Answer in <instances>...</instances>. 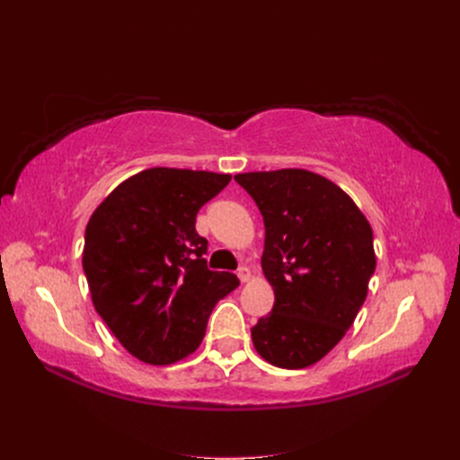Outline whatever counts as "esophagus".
Wrapping results in <instances>:
<instances>
[{
  "mask_svg": "<svg viewBox=\"0 0 460 460\" xmlns=\"http://www.w3.org/2000/svg\"><path fill=\"white\" fill-rule=\"evenodd\" d=\"M238 278L242 282H249V280H252V270H249L247 267H240L238 269Z\"/></svg>",
  "mask_w": 460,
  "mask_h": 460,
  "instance_id": "34e87169",
  "label": "esophagus"
}]
</instances>
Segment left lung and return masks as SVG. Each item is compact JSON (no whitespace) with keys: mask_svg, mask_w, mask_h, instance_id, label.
<instances>
[{"mask_svg":"<svg viewBox=\"0 0 460 460\" xmlns=\"http://www.w3.org/2000/svg\"><path fill=\"white\" fill-rule=\"evenodd\" d=\"M264 220L261 267L272 313L252 328L267 363L297 370L326 357L355 323L376 269L367 217L332 180L305 169L235 174Z\"/></svg>","mask_w":460,"mask_h":460,"instance_id":"1","label":"left lung"}]
</instances>
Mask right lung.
I'll return each instance as SVG.
<instances>
[{
	"mask_svg": "<svg viewBox=\"0 0 460 460\" xmlns=\"http://www.w3.org/2000/svg\"><path fill=\"white\" fill-rule=\"evenodd\" d=\"M230 174L155 166L120 182L92 213L82 267L95 311L147 365L198 349L215 305L240 280L207 269L196 215Z\"/></svg>",
	"mask_w": 460,
	"mask_h": 460,
	"instance_id": "obj_1",
	"label": "right lung"
}]
</instances>
